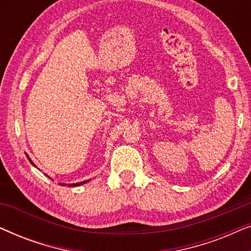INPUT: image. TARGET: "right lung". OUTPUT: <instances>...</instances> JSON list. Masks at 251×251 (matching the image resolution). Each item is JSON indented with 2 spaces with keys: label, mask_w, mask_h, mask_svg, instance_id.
Instances as JSON below:
<instances>
[{
  "label": "right lung",
  "mask_w": 251,
  "mask_h": 251,
  "mask_svg": "<svg viewBox=\"0 0 251 251\" xmlns=\"http://www.w3.org/2000/svg\"><path fill=\"white\" fill-rule=\"evenodd\" d=\"M27 157H28L29 162H30V163H32L34 167H36V166H35V164H34V163H33V161L29 159V156H28V155H27ZM88 181H90V179H88V180H83V181H80V183L68 184V185H67V184H64V183H59V185H60V186H68V187H76V186H80V185H83V184H85V183H88Z\"/></svg>",
  "instance_id": "add662e5"
}]
</instances>
